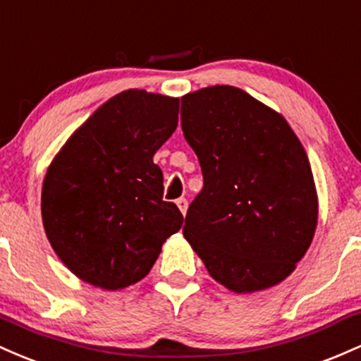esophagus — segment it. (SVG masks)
<instances>
[{
	"label": "esophagus",
	"instance_id": "obj_1",
	"mask_svg": "<svg viewBox=\"0 0 361 361\" xmlns=\"http://www.w3.org/2000/svg\"><path fill=\"white\" fill-rule=\"evenodd\" d=\"M177 202V206H179V209H180V213L182 214H185V212H188V200H185V197H179V200L176 201Z\"/></svg>",
	"mask_w": 361,
	"mask_h": 361
}]
</instances>
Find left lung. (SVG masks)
Masks as SVG:
<instances>
[{
  "instance_id": "left-lung-1",
  "label": "left lung",
  "mask_w": 361,
  "mask_h": 361,
  "mask_svg": "<svg viewBox=\"0 0 361 361\" xmlns=\"http://www.w3.org/2000/svg\"><path fill=\"white\" fill-rule=\"evenodd\" d=\"M180 124L202 172L184 237L220 285L266 290L293 273L317 226V192L285 117L214 85L182 97Z\"/></svg>"
}]
</instances>
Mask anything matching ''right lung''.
<instances>
[{"label":"right lung","instance_id":"add662e5","mask_svg":"<svg viewBox=\"0 0 361 361\" xmlns=\"http://www.w3.org/2000/svg\"><path fill=\"white\" fill-rule=\"evenodd\" d=\"M179 99L126 90L97 109L54 157L42 221L73 274L104 290L143 279L184 216L164 201L153 155L172 136Z\"/></svg>","mask_w":361,"mask_h":361}]
</instances>
